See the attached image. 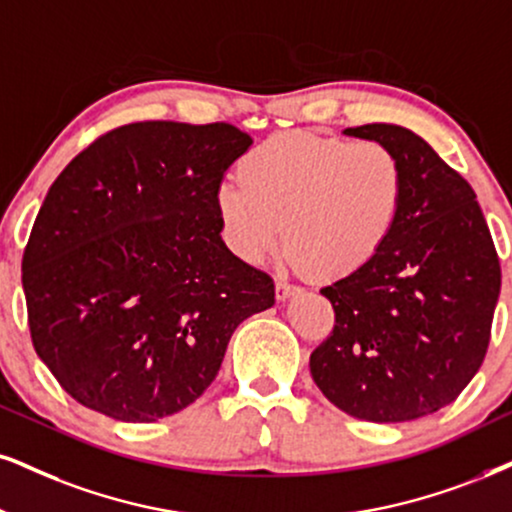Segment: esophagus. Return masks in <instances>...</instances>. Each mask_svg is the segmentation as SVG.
<instances>
[{
  "label": "esophagus",
  "mask_w": 512,
  "mask_h": 512,
  "mask_svg": "<svg viewBox=\"0 0 512 512\" xmlns=\"http://www.w3.org/2000/svg\"><path fill=\"white\" fill-rule=\"evenodd\" d=\"M294 292H296V287L292 285V282H287L285 277H277V282H275V296H277V301L289 299V296H292Z\"/></svg>",
  "instance_id": "obj_1"
}]
</instances>
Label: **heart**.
Instances as JSON below:
<instances>
[{
	"instance_id": "heart-1",
	"label": "heart",
	"mask_w": 512,
	"mask_h": 512,
	"mask_svg": "<svg viewBox=\"0 0 512 512\" xmlns=\"http://www.w3.org/2000/svg\"><path fill=\"white\" fill-rule=\"evenodd\" d=\"M408 194L401 156L377 140L292 130L268 137L216 189L225 242L246 263L280 244L289 261L346 277L375 261L399 225Z\"/></svg>"
}]
</instances>
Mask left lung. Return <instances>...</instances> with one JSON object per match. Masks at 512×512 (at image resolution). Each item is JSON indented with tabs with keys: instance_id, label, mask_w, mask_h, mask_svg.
<instances>
[{
	"instance_id": "8db88e82",
	"label": "left lung",
	"mask_w": 512,
	"mask_h": 512,
	"mask_svg": "<svg viewBox=\"0 0 512 512\" xmlns=\"http://www.w3.org/2000/svg\"><path fill=\"white\" fill-rule=\"evenodd\" d=\"M344 135L389 144L408 173L396 232L375 261L320 289L334 308L311 375L358 420L408 422L449 406L487 356L501 263L475 192L422 137L370 123Z\"/></svg>"
}]
</instances>
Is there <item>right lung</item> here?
<instances>
[{
	"label": "right lung",
	"instance_id": "add662e5",
	"mask_svg": "<svg viewBox=\"0 0 512 512\" xmlns=\"http://www.w3.org/2000/svg\"><path fill=\"white\" fill-rule=\"evenodd\" d=\"M251 147L230 123H130L61 170L23 251L37 356L82 406L156 422L216 380L227 342L275 304L220 239L216 189Z\"/></svg>",
	"mask_w": 512,
	"mask_h": 512
}]
</instances>
